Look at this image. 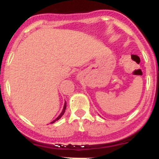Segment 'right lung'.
I'll list each match as a JSON object with an SVG mask.
<instances>
[{
	"label": "right lung",
	"mask_w": 159,
	"mask_h": 159,
	"mask_svg": "<svg viewBox=\"0 0 159 159\" xmlns=\"http://www.w3.org/2000/svg\"><path fill=\"white\" fill-rule=\"evenodd\" d=\"M66 102H65V104H64V107H63V110H62V111L61 112V114H60L59 116H58L56 118L55 120H53L52 121V122H51V124H52V123H54L55 122V121H57V120H58L60 119V118L62 116L64 115V113H65V111H66Z\"/></svg>",
	"instance_id": "obj_1"
}]
</instances>
